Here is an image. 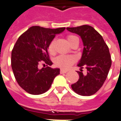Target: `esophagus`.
I'll return each mask as SVG.
<instances>
[{
	"label": "esophagus",
	"instance_id": "34e87169",
	"mask_svg": "<svg viewBox=\"0 0 121 121\" xmlns=\"http://www.w3.org/2000/svg\"><path fill=\"white\" fill-rule=\"evenodd\" d=\"M68 72V70H66L61 69L60 70V74H64V73H67Z\"/></svg>",
	"mask_w": 121,
	"mask_h": 121
}]
</instances>
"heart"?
Here are the masks:
<instances>
[{
	"instance_id": "obj_1",
	"label": "heart",
	"mask_w": 121,
	"mask_h": 121,
	"mask_svg": "<svg viewBox=\"0 0 121 121\" xmlns=\"http://www.w3.org/2000/svg\"><path fill=\"white\" fill-rule=\"evenodd\" d=\"M76 38H77V37L75 36H68L67 38L68 43H69L71 40ZM53 47L54 41H52L50 43V44L49 45V47H48V51L50 53L52 54L53 52ZM75 60H76V59L74 56L60 55V56L56 57L55 61H54V63H55V65L58 67H60L61 69H67L75 62Z\"/></svg>"
}]
</instances>
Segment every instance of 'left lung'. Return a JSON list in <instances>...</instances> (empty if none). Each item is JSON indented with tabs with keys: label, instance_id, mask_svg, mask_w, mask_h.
<instances>
[{
	"label": "left lung",
	"instance_id": "left-lung-1",
	"mask_svg": "<svg viewBox=\"0 0 121 121\" xmlns=\"http://www.w3.org/2000/svg\"><path fill=\"white\" fill-rule=\"evenodd\" d=\"M68 31L76 33L81 38L83 43L82 56L77 71L79 78L71 85L78 94L89 96L94 94L101 88L106 80L112 65L109 49L102 36L92 26L83 25L76 27H67ZM87 69L83 74L82 68Z\"/></svg>",
	"mask_w": 121,
	"mask_h": 121
}]
</instances>
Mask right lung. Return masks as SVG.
<instances>
[{
    "label": "right lung",
    "instance_id": "add662e5",
    "mask_svg": "<svg viewBox=\"0 0 121 121\" xmlns=\"http://www.w3.org/2000/svg\"><path fill=\"white\" fill-rule=\"evenodd\" d=\"M65 27L57 29L33 26L20 36L11 52V67L18 85L33 95L43 94L49 90L60 69H52L48 47L57 34ZM43 63L46 68L38 66Z\"/></svg>",
    "mask_w": 121,
    "mask_h": 121
}]
</instances>
